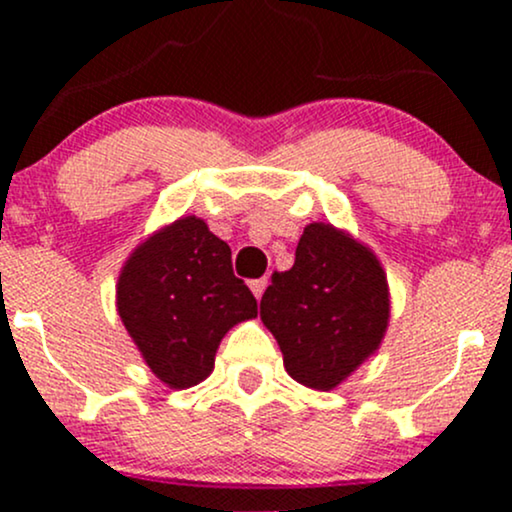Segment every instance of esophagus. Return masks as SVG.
<instances>
[{
  "instance_id": "obj_1",
  "label": "esophagus",
  "mask_w": 512,
  "mask_h": 512,
  "mask_svg": "<svg viewBox=\"0 0 512 512\" xmlns=\"http://www.w3.org/2000/svg\"><path fill=\"white\" fill-rule=\"evenodd\" d=\"M250 289H252V293H255V298H262L264 289H267V279H255V281H250Z\"/></svg>"
}]
</instances>
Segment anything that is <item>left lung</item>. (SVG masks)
I'll list each match as a JSON object with an SVG mask.
<instances>
[{
    "label": "left lung",
    "instance_id": "obj_1",
    "mask_svg": "<svg viewBox=\"0 0 512 512\" xmlns=\"http://www.w3.org/2000/svg\"><path fill=\"white\" fill-rule=\"evenodd\" d=\"M260 317L298 383L332 390L380 346L390 317L373 252L330 223L305 226L289 272H274Z\"/></svg>",
    "mask_w": 512,
    "mask_h": 512
}]
</instances>
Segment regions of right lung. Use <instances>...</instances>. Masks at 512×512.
<instances>
[{
	"label": "right lung",
	"instance_id": "add662e5",
	"mask_svg": "<svg viewBox=\"0 0 512 512\" xmlns=\"http://www.w3.org/2000/svg\"><path fill=\"white\" fill-rule=\"evenodd\" d=\"M117 313L156 378L182 390L207 378L223 334L255 317L257 301L233 274L231 248L185 216L132 252Z\"/></svg>",
	"mask_w": 512,
	"mask_h": 512
}]
</instances>
